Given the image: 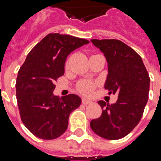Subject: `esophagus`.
<instances>
[{
    "instance_id": "34e87169",
    "label": "esophagus",
    "mask_w": 161,
    "mask_h": 161,
    "mask_svg": "<svg viewBox=\"0 0 161 161\" xmlns=\"http://www.w3.org/2000/svg\"><path fill=\"white\" fill-rule=\"evenodd\" d=\"M82 103L84 105L91 104V103H92V101H91V100H88V99H85V98H83V99H82Z\"/></svg>"
}]
</instances>
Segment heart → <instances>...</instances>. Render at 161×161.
<instances>
[{
	"mask_svg": "<svg viewBox=\"0 0 161 161\" xmlns=\"http://www.w3.org/2000/svg\"><path fill=\"white\" fill-rule=\"evenodd\" d=\"M65 65L68 66V62H66ZM96 86H97V84L95 82L90 80H82L77 84V90L80 94L84 96H90L92 94Z\"/></svg>",
	"mask_w": 161,
	"mask_h": 161,
	"instance_id": "heart-1",
	"label": "heart"
}]
</instances>
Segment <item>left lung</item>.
<instances>
[{
	"label": "left lung",
	"mask_w": 161,
	"mask_h": 161,
	"mask_svg": "<svg viewBox=\"0 0 161 161\" xmlns=\"http://www.w3.org/2000/svg\"><path fill=\"white\" fill-rule=\"evenodd\" d=\"M103 53L108 62L104 88L117 94L115 103L98 104L101 116L91 121V128L107 140H118L128 135L141 121L148 100L150 78L142 58L131 47L118 40H91Z\"/></svg>",
	"instance_id": "obj_1"
}]
</instances>
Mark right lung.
Returning a JSON list of instances; mask_svg holds the SVG:
<instances>
[{"instance_id": "right-lung-1", "label": "right lung", "mask_w": 161, "mask_h": 161, "mask_svg": "<svg viewBox=\"0 0 161 161\" xmlns=\"http://www.w3.org/2000/svg\"><path fill=\"white\" fill-rule=\"evenodd\" d=\"M89 40L67 34L50 33L30 51L18 71L16 98L21 121L33 135L53 140L66 131L69 115L81 104L70 94L53 95L55 81L64 73L67 56Z\"/></svg>"}]
</instances>
